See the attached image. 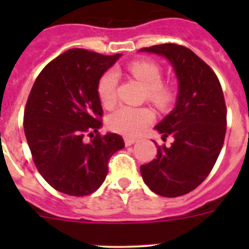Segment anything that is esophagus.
Returning a JSON list of instances; mask_svg holds the SVG:
<instances>
[{"label":"esophagus","instance_id":"esophagus-1","mask_svg":"<svg viewBox=\"0 0 249 249\" xmlns=\"http://www.w3.org/2000/svg\"><path fill=\"white\" fill-rule=\"evenodd\" d=\"M137 142V138H133V137H124V144L126 146H132L133 143Z\"/></svg>","mask_w":249,"mask_h":249}]
</instances>
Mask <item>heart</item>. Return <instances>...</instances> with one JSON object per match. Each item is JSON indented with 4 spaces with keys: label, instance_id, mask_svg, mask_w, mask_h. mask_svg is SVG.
<instances>
[{
    "label": "heart",
    "instance_id": "heart-1",
    "mask_svg": "<svg viewBox=\"0 0 249 249\" xmlns=\"http://www.w3.org/2000/svg\"><path fill=\"white\" fill-rule=\"evenodd\" d=\"M128 71L141 81L148 89V97L160 107H166L172 101V91L162 85V68L152 61H133L128 65ZM118 73L113 70L106 72L98 81L97 92L101 102L106 107L113 105L117 98ZM155 120L151 109L144 107L120 106L108 117L109 128L127 136L140 135Z\"/></svg>",
    "mask_w": 249,
    "mask_h": 249
}]
</instances>
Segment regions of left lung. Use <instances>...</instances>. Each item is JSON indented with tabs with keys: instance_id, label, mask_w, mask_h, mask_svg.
<instances>
[{
	"instance_id": "8db88e82",
	"label": "left lung",
	"mask_w": 249,
	"mask_h": 249,
	"mask_svg": "<svg viewBox=\"0 0 249 249\" xmlns=\"http://www.w3.org/2000/svg\"><path fill=\"white\" fill-rule=\"evenodd\" d=\"M168 59L178 80L176 107L156 126L169 147H157V157L141 166L152 192L163 197L190 193L207 178L218 158L227 128V108L218 77L184 46L163 43L141 48ZM156 143V142H155Z\"/></svg>"
}]
</instances>
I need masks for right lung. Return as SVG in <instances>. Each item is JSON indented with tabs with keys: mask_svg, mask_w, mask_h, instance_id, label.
Masks as SVG:
<instances>
[{
	"mask_svg": "<svg viewBox=\"0 0 249 249\" xmlns=\"http://www.w3.org/2000/svg\"><path fill=\"white\" fill-rule=\"evenodd\" d=\"M120 57L72 48L52 59L35 81L23 128L35 166L58 192L82 197L97 191L109 158L124 147L120 135L98 132L103 114L98 81Z\"/></svg>",
	"mask_w": 249,
	"mask_h": 249,
	"instance_id": "add662e5",
	"label": "right lung"
}]
</instances>
